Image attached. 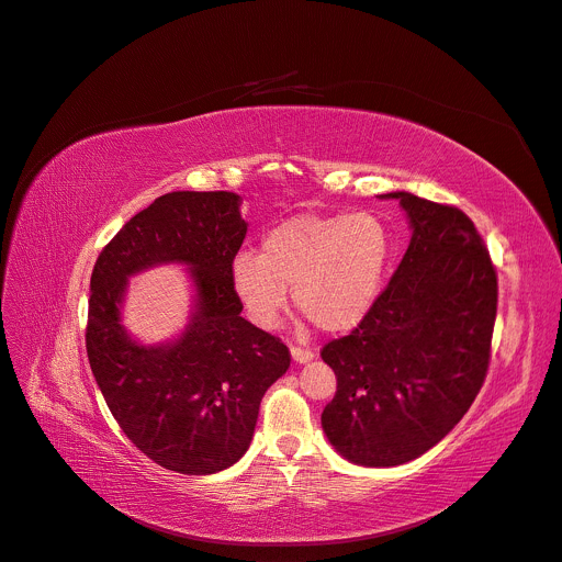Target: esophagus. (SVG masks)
Returning a JSON list of instances; mask_svg holds the SVG:
<instances>
[{
    "instance_id": "34e87169",
    "label": "esophagus",
    "mask_w": 562,
    "mask_h": 562,
    "mask_svg": "<svg viewBox=\"0 0 562 562\" xmlns=\"http://www.w3.org/2000/svg\"><path fill=\"white\" fill-rule=\"evenodd\" d=\"M291 358H293V362L305 364V362H310L314 358V350L312 348H303V346H291Z\"/></svg>"
}]
</instances>
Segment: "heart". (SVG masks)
I'll use <instances>...</instances> for the list:
<instances>
[{
	"instance_id": "heart-1",
	"label": "heart",
	"mask_w": 562,
	"mask_h": 562,
	"mask_svg": "<svg viewBox=\"0 0 562 562\" xmlns=\"http://www.w3.org/2000/svg\"><path fill=\"white\" fill-rule=\"evenodd\" d=\"M392 261V234L373 212L299 214L239 250L232 289L261 328L278 326L293 289L299 310L326 333H346L375 305Z\"/></svg>"
}]
</instances>
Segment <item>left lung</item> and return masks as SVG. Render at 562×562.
<instances>
[{"label":"left lung","mask_w":562,"mask_h":562,"mask_svg":"<svg viewBox=\"0 0 562 562\" xmlns=\"http://www.w3.org/2000/svg\"><path fill=\"white\" fill-rule=\"evenodd\" d=\"M412 239L371 312L323 346L337 375L321 415L350 462L394 467L432 449L479 396L496 321L498 282L481 234L462 210L405 191Z\"/></svg>","instance_id":"8db88e82"}]
</instances>
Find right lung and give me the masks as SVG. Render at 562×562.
<instances>
[{
    "label": "right lung",
    "instance_id": "1",
    "mask_svg": "<svg viewBox=\"0 0 562 562\" xmlns=\"http://www.w3.org/2000/svg\"><path fill=\"white\" fill-rule=\"evenodd\" d=\"M246 229L239 195L172 191L130 218L93 266L86 352L98 387L132 445L177 474H216L239 460L266 390L291 364L280 337L241 316L232 289ZM166 260L192 266L196 314L177 342L138 347L120 326L126 278Z\"/></svg>",
    "mask_w": 562,
    "mask_h": 562
}]
</instances>
